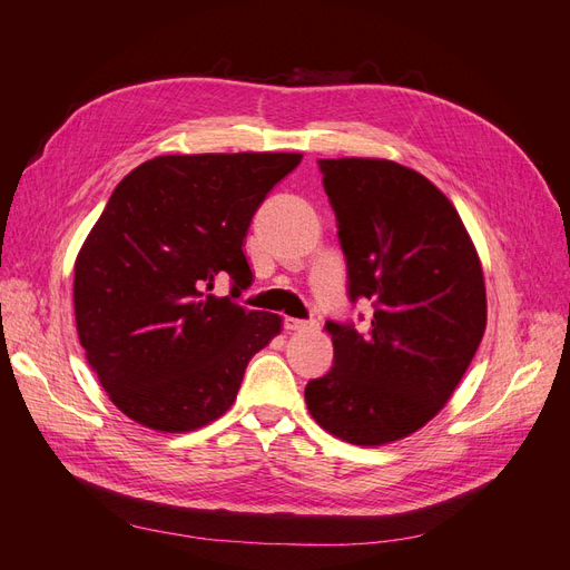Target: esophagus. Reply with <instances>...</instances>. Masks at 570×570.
<instances>
[{"mask_svg":"<svg viewBox=\"0 0 570 570\" xmlns=\"http://www.w3.org/2000/svg\"><path fill=\"white\" fill-rule=\"evenodd\" d=\"M287 331H312L316 327V321H299V318H285Z\"/></svg>","mask_w":570,"mask_h":570,"instance_id":"esophagus-1","label":"esophagus"}]
</instances>
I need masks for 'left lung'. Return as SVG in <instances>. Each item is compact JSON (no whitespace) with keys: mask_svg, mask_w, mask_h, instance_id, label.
<instances>
[{"mask_svg":"<svg viewBox=\"0 0 570 570\" xmlns=\"http://www.w3.org/2000/svg\"><path fill=\"white\" fill-rule=\"evenodd\" d=\"M350 297L373 302L368 333L327 321L335 361L306 385L312 419L361 446L409 438L450 402L488 325L480 256L454 204L387 159H321Z\"/></svg>","mask_w":570,"mask_h":570,"instance_id":"obj_1","label":"left lung"}]
</instances>
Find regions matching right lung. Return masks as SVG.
I'll list each match as a JSON object with an SVG mask.
<instances>
[{
	"label": "right lung",
	"instance_id": "right-lung-1",
	"mask_svg": "<svg viewBox=\"0 0 570 570\" xmlns=\"http://www.w3.org/2000/svg\"><path fill=\"white\" fill-rule=\"evenodd\" d=\"M297 151L168 154L132 168L76 258L78 340L109 400L159 433L226 413L278 314L233 297L254 281L245 237ZM230 277V298L208 292Z\"/></svg>",
	"mask_w": 570,
	"mask_h": 570
}]
</instances>
